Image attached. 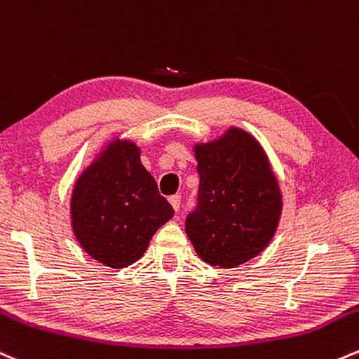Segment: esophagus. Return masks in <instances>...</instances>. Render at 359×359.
Returning a JSON list of instances; mask_svg holds the SVG:
<instances>
[{
  "label": "esophagus",
  "instance_id": "esophagus-1",
  "mask_svg": "<svg viewBox=\"0 0 359 359\" xmlns=\"http://www.w3.org/2000/svg\"><path fill=\"white\" fill-rule=\"evenodd\" d=\"M168 202H170V205L174 207V210H179L180 196H179V194H175V196H170V197H168Z\"/></svg>",
  "mask_w": 359,
  "mask_h": 359
}]
</instances>
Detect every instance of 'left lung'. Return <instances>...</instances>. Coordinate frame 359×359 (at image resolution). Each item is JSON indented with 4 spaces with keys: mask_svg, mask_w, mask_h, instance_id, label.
I'll return each instance as SVG.
<instances>
[{
    "mask_svg": "<svg viewBox=\"0 0 359 359\" xmlns=\"http://www.w3.org/2000/svg\"><path fill=\"white\" fill-rule=\"evenodd\" d=\"M201 177L185 232L198 257L224 269L243 264L273 239L283 201L264 150L239 128L196 147Z\"/></svg>",
    "mask_w": 359,
    "mask_h": 359,
    "instance_id": "8db88e82",
    "label": "left lung"
}]
</instances>
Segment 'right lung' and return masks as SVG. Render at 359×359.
I'll list each match as a JSON object with an SVG mask.
<instances>
[{"label":"right lung","instance_id":"1","mask_svg":"<svg viewBox=\"0 0 359 359\" xmlns=\"http://www.w3.org/2000/svg\"><path fill=\"white\" fill-rule=\"evenodd\" d=\"M174 215L132 142H116L76 180L72 226L81 248L102 264H133Z\"/></svg>","mask_w":359,"mask_h":359}]
</instances>
